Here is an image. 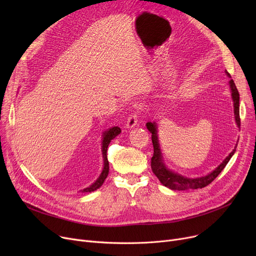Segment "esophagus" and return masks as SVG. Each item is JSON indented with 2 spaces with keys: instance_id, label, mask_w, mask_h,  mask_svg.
<instances>
[{
  "instance_id": "34e87169",
  "label": "esophagus",
  "mask_w": 256,
  "mask_h": 256,
  "mask_svg": "<svg viewBox=\"0 0 256 256\" xmlns=\"http://www.w3.org/2000/svg\"><path fill=\"white\" fill-rule=\"evenodd\" d=\"M137 122H138V112L132 113V114L128 115V119H126V126L128 128H132L137 126Z\"/></svg>"
}]
</instances>
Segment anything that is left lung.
I'll use <instances>...</instances> for the list:
<instances>
[{
    "mask_svg": "<svg viewBox=\"0 0 256 256\" xmlns=\"http://www.w3.org/2000/svg\"><path fill=\"white\" fill-rule=\"evenodd\" d=\"M227 76L230 74L226 72ZM230 88H232V96L234 100V115H236V121L238 126H240V94L238 91L236 87V84L234 82V80H230ZM147 128L152 132V145H154V156L152 158V172L156 174V176L158 178V180L162 182L165 186L169 188L171 190H188V189H201V188H204L208 184H210L214 178H216L221 171L225 168L227 163L230 162V158L234 156L236 150H234L230 156H228L223 162L221 163L220 166H218L216 169H214L212 173H210L208 176H204V178H188L184 176H180L178 173H174L170 170H168L164 163H163V158L162 156H160V146H158V135H156V126L152 122H147L146 124Z\"/></svg>",
    "mask_w": 256,
    "mask_h": 256,
    "instance_id": "8db88e82",
    "label": "left lung"
}]
</instances>
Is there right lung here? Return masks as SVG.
Returning a JSON list of instances; mask_svg holds the SVG:
<instances>
[{
    "mask_svg": "<svg viewBox=\"0 0 256 256\" xmlns=\"http://www.w3.org/2000/svg\"><path fill=\"white\" fill-rule=\"evenodd\" d=\"M121 132L120 128L118 126H114L112 128H110L109 130H106L104 132V138H102V156H104V169L102 172L100 174V176L98 178V180L92 184L90 186L86 188L82 192H93L96 191V189L104 184V180L108 176V173H109V160H108V156H106V150L108 146H109L110 142L112 139H114L117 135H119Z\"/></svg>",
    "mask_w": 256,
    "mask_h": 256,
    "instance_id": "right-lung-1",
    "label": "right lung"
}]
</instances>
